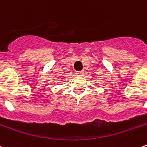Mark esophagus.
Returning a JSON list of instances; mask_svg holds the SVG:
<instances>
[{
    "instance_id": "obj_1",
    "label": "esophagus",
    "mask_w": 147,
    "mask_h": 147,
    "mask_svg": "<svg viewBox=\"0 0 147 147\" xmlns=\"http://www.w3.org/2000/svg\"><path fill=\"white\" fill-rule=\"evenodd\" d=\"M76 74L78 76H82V75H84V72L82 71H76Z\"/></svg>"
}]
</instances>
